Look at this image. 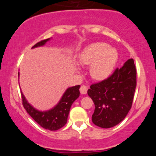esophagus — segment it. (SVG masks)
Returning <instances> with one entry per match:
<instances>
[{"label":"esophagus","instance_id":"1","mask_svg":"<svg viewBox=\"0 0 156 156\" xmlns=\"http://www.w3.org/2000/svg\"><path fill=\"white\" fill-rule=\"evenodd\" d=\"M87 90H88V88H87V86L82 85L80 88V92L82 94H86L87 93Z\"/></svg>","mask_w":156,"mask_h":156}]
</instances>
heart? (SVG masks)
Listing matches in <instances>:
<instances>
[{
    "label": "heart",
    "mask_w": 156,
    "mask_h": 156,
    "mask_svg": "<svg viewBox=\"0 0 156 156\" xmlns=\"http://www.w3.org/2000/svg\"><path fill=\"white\" fill-rule=\"evenodd\" d=\"M117 52L114 48H108L103 42L89 44L80 55L81 64L90 66V74L94 79L103 80L112 74L117 64Z\"/></svg>",
    "instance_id": "heart-1"
}]
</instances>
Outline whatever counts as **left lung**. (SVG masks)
Wrapping results in <instances>:
<instances>
[{
	"mask_svg": "<svg viewBox=\"0 0 156 156\" xmlns=\"http://www.w3.org/2000/svg\"><path fill=\"white\" fill-rule=\"evenodd\" d=\"M136 87V69L133 58L117 68L108 78L92 84L87 93L95 107L92 122L103 128L121 122L131 108Z\"/></svg>",
	"mask_w": 156,
	"mask_h": 156,
	"instance_id": "obj_1",
	"label": "left lung"
}]
</instances>
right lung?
Wrapping results in <instances>:
<instances>
[{
	"label": "right lung",
	"instance_id": "right-lung-1",
	"mask_svg": "<svg viewBox=\"0 0 156 156\" xmlns=\"http://www.w3.org/2000/svg\"><path fill=\"white\" fill-rule=\"evenodd\" d=\"M50 39H47L40 41L34 44L32 48L44 45ZM79 89L80 85L68 88L61 98L58 104L51 110L46 112H40L34 108L28 103L23 92H21L23 107L28 114L41 127L50 130H57L62 128L67 123L71 105L80 95Z\"/></svg>",
	"mask_w": 156,
	"mask_h": 156
}]
</instances>
